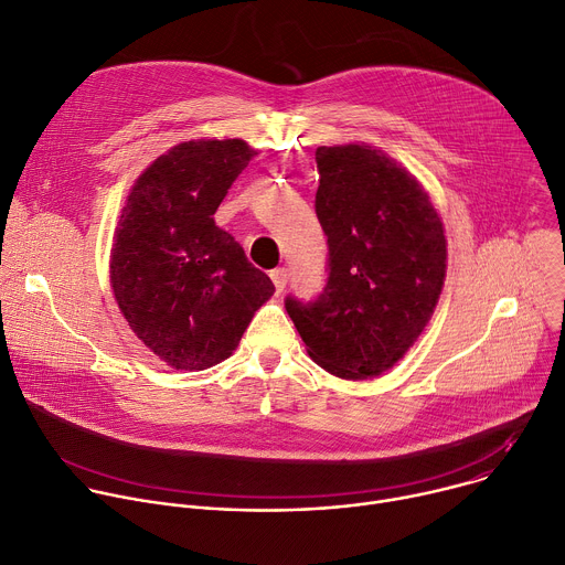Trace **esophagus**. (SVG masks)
<instances>
[{
    "mask_svg": "<svg viewBox=\"0 0 565 565\" xmlns=\"http://www.w3.org/2000/svg\"><path fill=\"white\" fill-rule=\"evenodd\" d=\"M269 276H271V280H274V285H276V291L280 294V291L287 287V269H285V267L274 269Z\"/></svg>",
    "mask_w": 565,
    "mask_h": 565,
    "instance_id": "34e87169",
    "label": "esophagus"
}]
</instances>
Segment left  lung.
I'll return each mask as SVG.
<instances>
[{
    "mask_svg": "<svg viewBox=\"0 0 565 565\" xmlns=\"http://www.w3.org/2000/svg\"><path fill=\"white\" fill-rule=\"evenodd\" d=\"M317 215L328 235V285L285 307L307 354L341 380H372L424 332L447 276V237L422 183L365 146L317 150Z\"/></svg>",
    "mask_w": 565,
    "mask_h": 565,
    "instance_id": "left-lung-1",
    "label": "left lung"
}]
</instances>
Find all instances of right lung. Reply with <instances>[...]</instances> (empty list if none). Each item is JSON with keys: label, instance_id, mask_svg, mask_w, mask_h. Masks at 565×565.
Listing matches in <instances>:
<instances>
[{"label": "right lung", "instance_id": "right-lung-1", "mask_svg": "<svg viewBox=\"0 0 565 565\" xmlns=\"http://www.w3.org/2000/svg\"><path fill=\"white\" fill-rule=\"evenodd\" d=\"M254 154L242 139L179 143L125 200L109 256L114 298L137 339L174 370L228 359L276 291L213 220Z\"/></svg>", "mask_w": 565, "mask_h": 565}]
</instances>
